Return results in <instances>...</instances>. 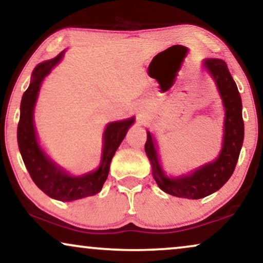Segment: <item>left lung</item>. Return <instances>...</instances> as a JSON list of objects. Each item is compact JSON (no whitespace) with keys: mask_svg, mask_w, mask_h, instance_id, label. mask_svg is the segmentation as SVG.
<instances>
[{"mask_svg":"<svg viewBox=\"0 0 263 263\" xmlns=\"http://www.w3.org/2000/svg\"><path fill=\"white\" fill-rule=\"evenodd\" d=\"M202 68L217 86L224 107V127L219 156L186 174L166 175L161 165L156 136L147 130L145 151L152 166L154 181L163 192L183 199H202L218 192L235 171L244 140L242 99L228 64L220 59H204Z\"/></svg>","mask_w":263,"mask_h":263,"instance_id":"left-lung-1","label":"left lung"}]
</instances>
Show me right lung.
<instances>
[{"label":"right lung","mask_w":263,"mask_h":263,"mask_svg":"<svg viewBox=\"0 0 263 263\" xmlns=\"http://www.w3.org/2000/svg\"><path fill=\"white\" fill-rule=\"evenodd\" d=\"M66 50L51 60L39 63L32 71L31 82L20 104L17 124V145L23 160L35 185L51 199L70 202L98 194L110 171L111 160L135 117L114 121L106 124L103 133L102 157L98 167L82 175H71L46 153L39 142L34 125V107L44 79L62 61Z\"/></svg>","instance_id":"obj_1"}]
</instances>
